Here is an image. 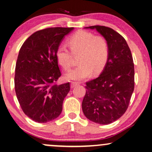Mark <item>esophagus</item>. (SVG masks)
Masks as SVG:
<instances>
[{"mask_svg": "<svg viewBox=\"0 0 152 152\" xmlns=\"http://www.w3.org/2000/svg\"><path fill=\"white\" fill-rule=\"evenodd\" d=\"M79 83H77V82H71V88H74V87H75L77 85H78Z\"/></svg>", "mask_w": 152, "mask_h": 152, "instance_id": "esophagus-1", "label": "esophagus"}]
</instances>
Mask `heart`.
<instances>
[{
	"label": "heart",
	"instance_id": "heart-1",
	"mask_svg": "<svg viewBox=\"0 0 152 152\" xmlns=\"http://www.w3.org/2000/svg\"><path fill=\"white\" fill-rule=\"evenodd\" d=\"M67 43L72 54H78L80 63L67 74L69 80H81L92 74L102 71L107 63L110 49L108 42L102 36H95L89 31L80 30L68 38ZM56 56L58 64L64 69L69 70L73 63L72 53L64 45L58 47Z\"/></svg>",
	"mask_w": 152,
	"mask_h": 152
}]
</instances>
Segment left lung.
<instances>
[{
    "label": "left lung",
    "instance_id": "left-lung-1",
    "mask_svg": "<svg viewBox=\"0 0 152 152\" xmlns=\"http://www.w3.org/2000/svg\"><path fill=\"white\" fill-rule=\"evenodd\" d=\"M107 41L110 55L98 78L86 83L82 102L85 116L94 123L108 125L116 121L127 110L134 89V65L125 38L114 29L94 25Z\"/></svg>",
    "mask_w": 152,
    "mask_h": 152
}]
</instances>
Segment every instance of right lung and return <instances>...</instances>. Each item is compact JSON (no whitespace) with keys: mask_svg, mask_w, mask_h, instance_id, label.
Listing matches in <instances>:
<instances>
[{"mask_svg":"<svg viewBox=\"0 0 152 152\" xmlns=\"http://www.w3.org/2000/svg\"><path fill=\"white\" fill-rule=\"evenodd\" d=\"M74 27H50L37 31L24 42L15 69L14 86L21 109L29 118L47 123L59 116L69 83L58 85L61 76L56 56L64 36Z\"/></svg>","mask_w":152,"mask_h":152,"instance_id":"right-lung-1","label":"right lung"}]
</instances>
